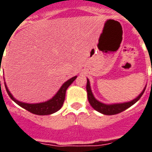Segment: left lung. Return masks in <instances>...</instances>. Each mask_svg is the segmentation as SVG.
Here are the masks:
<instances>
[{"label": "left lung", "instance_id": "1", "mask_svg": "<svg viewBox=\"0 0 152 152\" xmlns=\"http://www.w3.org/2000/svg\"><path fill=\"white\" fill-rule=\"evenodd\" d=\"M145 89H146V88L143 89V91L141 93V94L137 97V99H134L131 102L120 103V104H113V105H107V104H103L102 102H99L98 100H96L94 99V97L92 94V91H91V89H90L89 81L88 79H87V85H86V90H87V94H88V100H89L90 105L92 106L93 108L95 109L96 111L101 112V113L104 115L118 114V113H121L124 110H126L129 107H130L131 106L134 105L135 102H137L139 100L142 95L143 94Z\"/></svg>", "mask_w": 152, "mask_h": 152}]
</instances>
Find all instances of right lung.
Segmentation results:
<instances>
[{"instance_id":"1","label":"right lung","mask_w":152,"mask_h":152,"mask_svg":"<svg viewBox=\"0 0 152 152\" xmlns=\"http://www.w3.org/2000/svg\"><path fill=\"white\" fill-rule=\"evenodd\" d=\"M1 66V64H0ZM76 76H74L72 78L68 80L67 81L63 84L62 87L60 88L58 92L57 93L56 95L53 97V99H50L49 101L45 102H41V103H36V104H29V103H24V102H21L16 100V99L12 96L10 92L9 91L8 88L5 86V89L8 93L10 98L15 102L18 105L22 107L23 108L26 109L28 112H31L33 114L39 115H50L52 113L58 112L63 106L64 100H65V95H66V89L69 87V86L72 83L76 80ZM1 82V81H0Z\"/></svg>"}]
</instances>
